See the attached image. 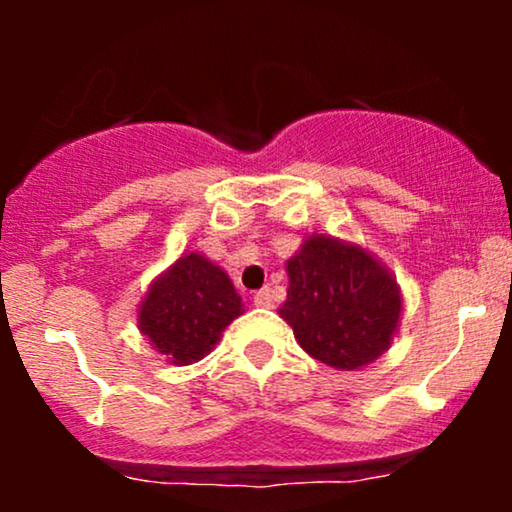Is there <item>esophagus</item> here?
Segmentation results:
<instances>
[{
  "mask_svg": "<svg viewBox=\"0 0 512 512\" xmlns=\"http://www.w3.org/2000/svg\"><path fill=\"white\" fill-rule=\"evenodd\" d=\"M255 305L257 308H274V296L269 289H262L255 293Z\"/></svg>",
  "mask_w": 512,
  "mask_h": 512,
  "instance_id": "1",
  "label": "esophagus"
}]
</instances>
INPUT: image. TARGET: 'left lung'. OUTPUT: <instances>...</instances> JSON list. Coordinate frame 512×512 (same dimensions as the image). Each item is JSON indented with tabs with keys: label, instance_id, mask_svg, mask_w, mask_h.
Returning <instances> with one entry per match:
<instances>
[{
	"label": "left lung",
	"instance_id": "8db88e82",
	"mask_svg": "<svg viewBox=\"0 0 512 512\" xmlns=\"http://www.w3.org/2000/svg\"><path fill=\"white\" fill-rule=\"evenodd\" d=\"M286 272L289 296L279 315L317 361L354 370L390 346L402 301L395 279L366 250L315 236Z\"/></svg>",
	"mask_w": 512,
	"mask_h": 512
}]
</instances>
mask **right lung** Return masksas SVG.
I'll return each instance as SVG.
<instances>
[{
    "mask_svg": "<svg viewBox=\"0 0 512 512\" xmlns=\"http://www.w3.org/2000/svg\"><path fill=\"white\" fill-rule=\"evenodd\" d=\"M240 310V296L207 257H180L146 293L139 327L163 356L187 366L214 349Z\"/></svg>",
    "mask_w": 512,
    "mask_h": 512,
    "instance_id": "1",
    "label": "right lung"
}]
</instances>
